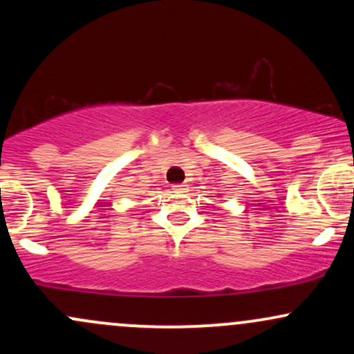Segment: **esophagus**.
<instances>
[{
    "mask_svg": "<svg viewBox=\"0 0 354 354\" xmlns=\"http://www.w3.org/2000/svg\"><path fill=\"white\" fill-rule=\"evenodd\" d=\"M174 193H186L188 191V185H173Z\"/></svg>",
    "mask_w": 354,
    "mask_h": 354,
    "instance_id": "34e87169",
    "label": "esophagus"
}]
</instances>
